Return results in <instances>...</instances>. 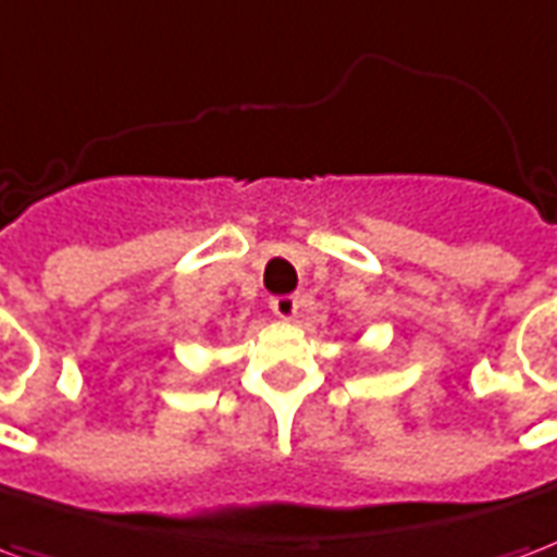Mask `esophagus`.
<instances>
[{
	"instance_id": "34e87169",
	"label": "esophagus",
	"mask_w": 557,
	"mask_h": 557,
	"mask_svg": "<svg viewBox=\"0 0 557 557\" xmlns=\"http://www.w3.org/2000/svg\"><path fill=\"white\" fill-rule=\"evenodd\" d=\"M270 308H273L275 317L294 320L296 311H299V299L296 296H275V299H270Z\"/></svg>"
}]
</instances>
